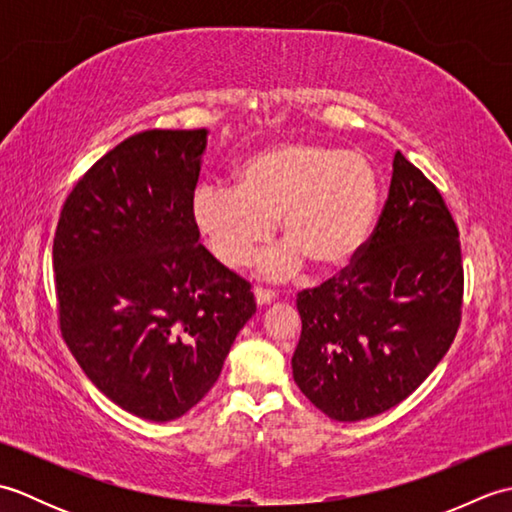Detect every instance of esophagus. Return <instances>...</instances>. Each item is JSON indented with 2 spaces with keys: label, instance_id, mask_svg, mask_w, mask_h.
Segmentation results:
<instances>
[{
  "label": "esophagus",
  "instance_id": "obj_1",
  "mask_svg": "<svg viewBox=\"0 0 512 512\" xmlns=\"http://www.w3.org/2000/svg\"><path fill=\"white\" fill-rule=\"evenodd\" d=\"M253 295H255V303H257L259 308H262V306H270V303H273V301L277 299V295H275L273 290H264V288H255Z\"/></svg>",
  "mask_w": 512,
  "mask_h": 512
}]
</instances>
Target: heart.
I'll return each instance as SVG.
<instances>
[{"label":"heart","mask_w":512,"mask_h":512,"mask_svg":"<svg viewBox=\"0 0 512 512\" xmlns=\"http://www.w3.org/2000/svg\"><path fill=\"white\" fill-rule=\"evenodd\" d=\"M235 187L200 184L191 217L211 253L244 266L275 233L286 244L259 259V273L281 279L312 264L336 273L361 255L380 209V178L361 151L323 143H281L248 156Z\"/></svg>","instance_id":"b5f03b06"}]
</instances>
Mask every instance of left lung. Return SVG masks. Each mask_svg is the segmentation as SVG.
I'll use <instances>...</instances> for the list:
<instances>
[{
  "mask_svg": "<svg viewBox=\"0 0 512 512\" xmlns=\"http://www.w3.org/2000/svg\"><path fill=\"white\" fill-rule=\"evenodd\" d=\"M462 288L458 226L438 189L398 151L383 215L361 257L299 292L295 383L339 422L396 407L449 352Z\"/></svg>",
  "mask_w": 512,
  "mask_h": 512,
  "instance_id": "1",
  "label": "left lung"
}]
</instances>
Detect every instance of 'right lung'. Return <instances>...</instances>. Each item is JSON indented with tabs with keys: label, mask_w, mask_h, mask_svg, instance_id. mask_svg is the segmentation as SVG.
Here are the masks:
<instances>
[{
	"label": "right lung",
	"mask_w": 512,
	"mask_h": 512,
	"mask_svg": "<svg viewBox=\"0 0 512 512\" xmlns=\"http://www.w3.org/2000/svg\"><path fill=\"white\" fill-rule=\"evenodd\" d=\"M206 138L151 129L123 140L76 182L54 233L65 343L107 398L154 422L209 394L257 310L193 224Z\"/></svg>",
	"instance_id": "right-lung-1"
}]
</instances>
